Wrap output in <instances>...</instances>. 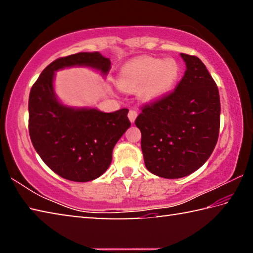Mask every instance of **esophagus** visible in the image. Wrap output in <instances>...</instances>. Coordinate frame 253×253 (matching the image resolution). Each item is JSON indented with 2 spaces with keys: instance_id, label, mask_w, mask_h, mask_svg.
I'll list each match as a JSON object with an SVG mask.
<instances>
[{
  "instance_id": "1",
  "label": "esophagus",
  "mask_w": 253,
  "mask_h": 253,
  "mask_svg": "<svg viewBox=\"0 0 253 253\" xmlns=\"http://www.w3.org/2000/svg\"><path fill=\"white\" fill-rule=\"evenodd\" d=\"M137 115H138V114H137V111L134 110V109H130L129 111H128V118H129V121H130L131 124L135 123V119L137 117Z\"/></svg>"
}]
</instances>
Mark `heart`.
<instances>
[{"mask_svg":"<svg viewBox=\"0 0 253 253\" xmlns=\"http://www.w3.org/2000/svg\"><path fill=\"white\" fill-rule=\"evenodd\" d=\"M179 75L181 68L174 59L142 57L122 68L118 84L127 91H134L140 87V96L146 100H154L172 90Z\"/></svg>","mask_w":253,"mask_h":253,"instance_id":"obj_1","label":"heart"}]
</instances>
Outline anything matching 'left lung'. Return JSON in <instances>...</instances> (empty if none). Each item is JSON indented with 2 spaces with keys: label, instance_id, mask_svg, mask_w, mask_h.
Here are the masks:
<instances>
[{
  "label": "left lung",
  "instance_id": "1",
  "mask_svg": "<svg viewBox=\"0 0 253 253\" xmlns=\"http://www.w3.org/2000/svg\"><path fill=\"white\" fill-rule=\"evenodd\" d=\"M186 70L174 91L142 107L135 124L142 132L149 172L179 178L211 156L220 130V95L207 67L195 55L181 53Z\"/></svg>",
  "mask_w": 253,
  "mask_h": 253
}]
</instances>
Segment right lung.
Returning a JSON list of instances; mask_svg holds the SVG:
<instances>
[{
  "label": "right lung",
  "instance_id": "1",
  "mask_svg": "<svg viewBox=\"0 0 253 253\" xmlns=\"http://www.w3.org/2000/svg\"><path fill=\"white\" fill-rule=\"evenodd\" d=\"M74 66L91 67L107 75L110 60L99 52H79L51 62L30 91L29 132L34 149L55 174L88 182L109 168L114 146L130 122L127 108L102 113L60 104L53 90L54 72Z\"/></svg>",
  "mask_w": 253,
  "mask_h": 253
}]
</instances>
